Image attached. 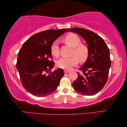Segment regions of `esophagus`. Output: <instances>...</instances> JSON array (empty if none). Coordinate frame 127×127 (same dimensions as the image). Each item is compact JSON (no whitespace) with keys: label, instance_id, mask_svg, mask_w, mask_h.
Here are the masks:
<instances>
[{"label":"esophagus","instance_id":"obj_1","mask_svg":"<svg viewBox=\"0 0 127 127\" xmlns=\"http://www.w3.org/2000/svg\"><path fill=\"white\" fill-rule=\"evenodd\" d=\"M64 73H69V72H70L69 70H64Z\"/></svg>","mask_w":127,"mask_h":127}]
</instances>
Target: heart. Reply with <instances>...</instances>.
I'll use <instances>...</instances> for the list:
<instances>
[{
  "mask_svg": "<svg viewBox=\"0 0 127 127\" xmlns=\"http://www.w3.org/2000/svg\"><path fill=\"white\" fill-rule=\"evenodd\" d=\"M64 41L67 44L74 48L72 55L69 58H62L58 61L57 64L59 68L70 70L72 67L76 65L79 63V59L81 62H84L87 59L88 56V49L85 45L80 44L81 39L77 35L70 33L64 37ZM52 55L58 57L59 55V48L58 41H54L51 47Z\"/></svg>",
  "mask_w": 127,
  "mask_h": 127,
  "instance_id": "obj_1",
  "label": "heart"
}]
</instances>
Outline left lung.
<instances>
[{"mask_svg":"<svg viewBox=\"0 0 127 127\" xmlns=\"http://www.w3.org/2000/svg\"><path fill=\"white\" fill-rule=\"evenodd\" d=\"M68 31L81 36L88 49L87 60L80 68L83 74L77 72L78 78L72 86L82 95H95L102 90L108 79L111 64L109 48L103 39L91 31L77 27Z\"/></svg>","mask_w":127,"mask_h":127,"instance_id":"8db88e82","label":"left lung"}]
</instances>
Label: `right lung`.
<instances>
[{"mask_svg":"<svg viewBox=\"0 0 127 127\" xmlns=\"http://www.w3.org/2000/svg\"><path fill=\"white\" fill-rule=\"evenodd\" d=\"M68 29L47 30L32 36L24 43L18 54L16 68L22 85L29 93L37 96L49 95L56 90L63 70L51 72L55 63L51 61V47Z\"/></svg>","mask_w":127,"mask_h":127,"instance_id":"obj_1","label":"right lung"}]
</instances>
